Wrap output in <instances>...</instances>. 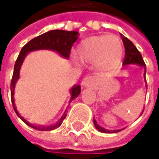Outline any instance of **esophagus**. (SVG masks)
Returning a JSON list of instances; mask_svg holds the SVG:
<instances>
[{"label":"esophagus","mask_w":159,"mask_h":159,"mask_svg":"<svg viewBox=\"0 0 159 159\" xmlns=\"http://www.w3.org/2000/svg\"><path fill=\"white\" fill-rule=\"evenodd\" d=\"M95 81V79L93 76L86 77L82 81V85L84 87L88 88V87H92L94 85Z\"/></svg>","instance_id":"obj_1"}]
</instances>
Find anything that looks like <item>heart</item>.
Wrapping results in <instances>:
<instances>
[{"instance_id":"obj_1","label":"heart","mask_w":159,"mask_h":159,"mask_svg":"<svg viewBox=\"0 0 159 159\" xmlns=\"http://www.w3.org/2000/svg\"><path fill=\"white\" fill-rule=\"evenodd\" d=\"M122 44L115 35L93 36L82 40L76 48V57L82 63H96L102 70H112L122 58Z\"/></svg>"}]
</instances>
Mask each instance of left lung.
<instances>
[{
  "mask_svg": "<svg viewBox=\"0 0 159 159\" xmlns=\"http://www.w3.org/2000/svg\"><path fill=\"white\" fill-rule=\"evenodd\" d=\"M121 37H122V40H123V43H124V46H125V59H124L123 64L124 65H127V64H135L142 66V67H143L144 70H145V72H144V76H145V73H146V64L144 63L141 53L138 51V49L135 48V46L134 45V43L132 42L131 40H128L126 37L123 36L122 34H121ZM145 81H146V77H145ZM143 112H142V114H143ZM94 125H95V128L98 131L102 132V133H105V134L118 133V132L124 129L123 128V129H119V130H107V129L98 125L95 119H94Z\"/></svg>",
  "mask_w": 159,
  "mask_h": 159,
  "instance_id": "left-lung-1",
  "label": "left lung"
}]
</instances>
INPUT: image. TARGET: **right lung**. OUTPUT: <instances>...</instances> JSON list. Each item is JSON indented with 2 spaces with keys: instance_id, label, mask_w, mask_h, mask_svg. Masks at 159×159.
<instances>
[{
  "instance_id": "obj_1",
  "label": "right lung",
  "mask_w": 159,
  "mask_h": 159,
  "mask_svg": "<svg viewBox=\"0 0 159 159\" xmlns=\"http://www.w3.org/2000/svg\"><path fill=\"white\" fill-rule=\"evenodd\" d=\"M79 33L75 31H64V30H52L48 33L41 34L38 37H35L34 39L31 40L27 42L25 46L22 48L20 54L18 57L16 59L14 66V72L13 76L10 83V90H11V102L13 104L14 111L16 113V115L29 126L33 127L34 129L39 130V131H50L54 130L56 128L59 127L62 125L64 119L66 118V110L63 114L62 118L58 120L57 122L54 125H34L30 122H28L26 119H25L21 115L18 113L16 108L15 100H14V90H15V85L17 80L19 79V71L21 65L24 62V59L26 57L28 53L34 50H39V49H49L57 52L62 56L64 58H69L70 57V52L71 49V47L74 44V42L78 39ZM80 94V85H75L70 89V102L72 100H74L78 95Z\"/></svg>"
}]
</instances>
